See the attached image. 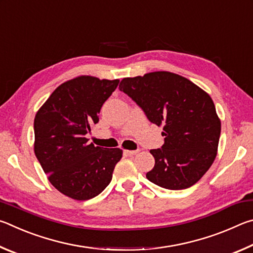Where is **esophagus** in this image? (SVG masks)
I'll use <instances>...</instances> for the list:
<instances>
[{
  "label": "esophagus",
  "mask_w": 253,
  "mask_h": 253,
  "mask_svg": "<svg viewBox=\"0 0 253 253\" xmlns=\"http://www.w3.org/2000/svg\"><path fill=\"white\" fill-rule=\"evenodd\" d=\"M124 152H125V154H127V155H128V156L135 155V154H137V153H138V151H128V149H127V151H124Z\"/></svg>",
  "instance_id": "obj_1"
}]
</instances>
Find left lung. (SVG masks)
Instances as JSON below:
<instances>
[{
    "instance_id": "1",
    "label": "left lung",
    "mask_w": 253,
    "mask_h": 253,
    "mask_svg": "<svg viewBox=\"0 0 253 253\" xmlns=\"http://www.w3.org/2000/svg\"><path fill=\"white\" fill-rule=\"evenodd\" d=\"M147 119L163 125L161 148L151 149L155 165L148 181L168 190H185L199 181L215 160L221 122L207 92L182 76L156 71L124 78L119 84Z\"/></svg>"
}]
</instances>
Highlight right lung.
Segmentation results:
<instances>
[{
	"label": "right lung",
	"instance_id": "right-lung-1",
	"mask_svg": "<svg viewBox=\"0 0 253 253\" xmlns=\"http://www.w3.org/2000/svg\"><path fill=\"white\" fill-rule=\"evenodd\" d=\"M118 84V79L90 76L67 81L51 93L34 118L38 161L50 183L74 200L100 194L122 158V149L95 146L85 138Z\"/></svg>",
	"mask_w": 253,
	"mask_h": 253
}]
</instances>
